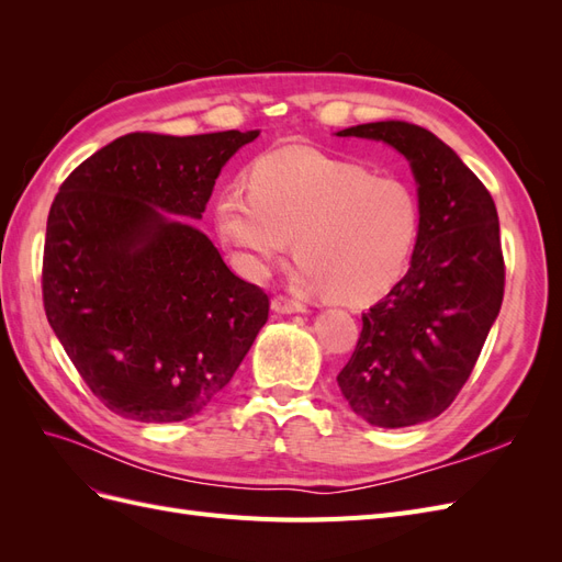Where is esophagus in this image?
I'll return each mask as SVG.
<instances>
[{
  "label": "esophagus",
  "mask_w": 562,
  "mask_h": 562,
  "mask_svg": "<svg viewBox=\"0 0 562 562\" xmlns=\"http://www.w3.org/2000/svg\"><path fill=\"white\" fill-rule=\"evenodd\" d=\"M271 310L279 312V314H295V312H304V310H307V304L295 300V297L277 295L274 300H271Z\"/></svg>",
  "instance_id": "34e87169"
}]
</instances>
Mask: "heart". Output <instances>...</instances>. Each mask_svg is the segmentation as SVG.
<instances>
[{
  "mask_svg": "<svg viewBox=\"0 0 562 562\" xmlns=\"http://www.w3.org/2000/svg\"><path fill=\"white\" fill-rule=\"evenodd\" d=\"M215 227L250 277L265 274L295 236L304 281L368 302L403 277L422 206L396 176H372L312 147H281L252 164L248 187L217 196Z\"/></svg>",
  "mask_w": 562,
  "mask_h": 562,
  "instance_id": "1",
  "label": "heart"
}]
</instances>
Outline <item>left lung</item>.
Returning a JSON list of instances; mask_svg holds the SVG:
<instances>
[{
    "label": "left lung",
    "instance_id": "8db88e82",
    "mask_svg": "<svg viewBox=\"0 0 562 562\" xmlns=\"http://www.w3.org/2000/svg\"><path fill=\"white\" fill-rule=\"evenodd\" d=\"M382 140L411 161L422 229L407 274L370 312L337 384L384 429L448 411L479 361L504 297L499 217L485 184L427 128L372 122L339 131Z\"/></svg>",
    "mask_w": 562,
    "mask_h": 562
}]
</instances>
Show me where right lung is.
Masks as SVG:
<instances>
[{"label": "right lung", "mask_w": 562, "mask_h": 562, "mask_svg": "<svg viewBox=\"0 0 562 562\" xmlns=\"http://www.w3.org/2000/svg\"><path fill=\"white\" fill-rule=\"evenodd\" d=\"M255 138L128 133L81 161L50 203L44 312L112 413L182 422L206 411L267 323L262 288L175 217H201L223 166Z\"/></svg>", "instance_id": "right-lung-1"}]
</instances>
